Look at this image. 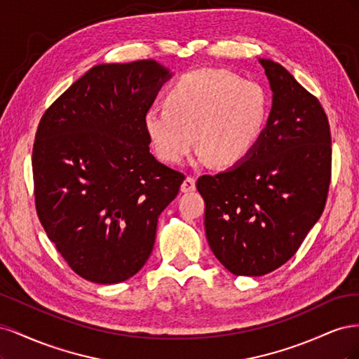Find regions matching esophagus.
<instances>
[{
    "mask_svg": "<svg viewBox=\"0 0 359 359\" xmlns=\"http://www.w3.org/2000/svg\"><path fill=\"white\" fill-rule=\"evenodd\" d=\"M194 189H196V181H194V178L187 177L186 180L182 181V184H181V191H182V193L193 191Z\"/></svg>",
    "mask_w": 359,
    "mask_h": 359,
    "instance_id": "1",
    "label": "esophagus"
}]
</instances>
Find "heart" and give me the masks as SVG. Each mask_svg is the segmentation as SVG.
<instances>
[{"instance_id":"heart-1","label":"heart","mask_w":359,"mask_h":359,"mask_svg":"<svg viewBox=\"0 0 359 359\" xmlns=\"http://www.w3.org/2000/svg\"><path fill=\"white\" fill-rule=\"evenodd\" d=\"M269 111V94L260 83L229 70L198 69L170 85L166 107L144 114V130L163 161H181L196 139L198 161L235 166L260 142Z\"/></svg>"}]
</instances>
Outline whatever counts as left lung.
I'll return each mask as SVG.
<instances>
[{"mask_svg":"<svg viewBox=\"0 0 359 359\" xmlns=\"http://www.w3.org/2000/svg\"><path fill=\"white\" fill-rule=\"evenodd\" d=\"M273 91L265 133L244 161L196 187L206 240L235 276L259 277L297 253L325 208L331 181L328 118L278 62L259 58Z\"/></svg>","mask_w":359,"mask_h":359,"instance_id":"8db88e82","label":"left lung"}]
</instances>
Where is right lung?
I'll return each instance as SVG.
<instances>
[{
  "instance_id": "1",
  "label": "right lung",
  "mask_w": 359,
  "mask_h": 359,
  "mask_svg": "<svg viewBox=\"0 0 359 359\" xmlns=\"http://www.w3.org/2000/svg\"><path fill=\"white\" fill-rule=\"evenodd\" d=\"M173 73L154 60L99 64L41 116L32 148L39 219L69 266L121 283L153 252L184 175L149 153L144 114Z\"/></svg>"
}]
</instances>
